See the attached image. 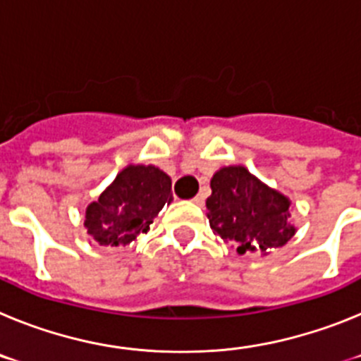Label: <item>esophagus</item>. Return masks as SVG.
<instances>
[{
	"mask_svg": "<svg viewBox=\"0 0 361 361\" xmlns=\"http://www.w3.org/2000/svg\"><path fill=\"white\" fill-rule=\"evenodd\" d=\"M193 202H195L197 206H204V195H202V193H199V195L193 199Z\"/></svg>",
	"mask_w": 361,
	"mask_h": 361,
	"instance_id": "1",
	"label": "esophagus"
}]
</instances>
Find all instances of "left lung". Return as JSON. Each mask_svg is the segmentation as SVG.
Segmentation results:
<instances>
[{
	"label": "left lung",
	"mask_w": 361,
	"mask_h": 361,
	"mask_svg": "<svg viewBox=\"0 0 361 361\" xmlns=\"http://www.w3.org/2000/svg\"><path fill=\"white\" fill-rule=\"evenodd\" d=\"M289 206L288 195L240 164L224 166L213 173L212 195L206 200L213 233L235 245L238 255H267L288 244L296 233Z\"/></svg>",
	"instance_id": "left-lung-1"
}]
</instances>
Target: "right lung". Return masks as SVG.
Listing matches in <instances>:
<instances>
[{"label": "right lung", "instance_id": "right-lung-1", "mask_svg": "<svg viewBox=\"0 0 361 361\" xmlns=\"http://www.w3.org/2000/svg\"><path fill=\"white\" fill-rule=\"evenodd\" d=\"M171 200L170 175L153 164H128L97 200L88 204L85 228L101 245H128L148 233Z\"/></svg>", "mask_w": 361, "mask_h": 361}]
</instances>
